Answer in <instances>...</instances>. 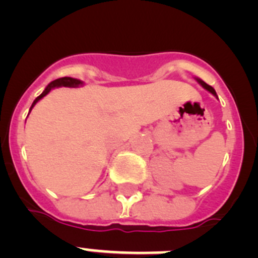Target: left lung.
I'll return each mask as SVG.
<instances>
[{"instance_id": "left-lung-1", "label": "left lung", "mask_w": 258, "mask_h": 258, "mask_svg": "<svg viewBox=\"0 0 258 258\" xmlns=\"http://www.w3.org/2000/svg\"><path fill=\"white\" fill-rule=\"evenodd\" d=\"M197 80H198V83H200V84H201V85H202V86H203V88H205V89H207V90H208V91H210V93H212V94H213V95H217V94H216V91H215V89H213V88H212V86H211V85H208V84H206V83H205V81L200 80V79H197Z\"/></svg>"}]
</instances>
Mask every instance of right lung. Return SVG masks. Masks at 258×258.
<instances>
[{
  "label": "right lung",
  "instance_id": "obj_1",
  "mask_svg": "<svg viewBox=\"0 0 258 258\" xmlns=\"http://www.w3.org/2000/svg\"><path fill=\"white\" fill-rule=\"evenodd\" d=\"M79 85H83V81L78 80V79L68 78V76H65V78L56 79V80L51 81V83L48 84L47 88H46L45 90H43V93L41 94V95H39L36 99H35V101H34V103H32V105H31V109L34 108V105L37 103V101L40 100V99H42L43 96L47 95V94L50 93L51 89L56 88V86H68V88H76V86H79ZM31 109H30V110H31Z\"/></svg>",
  "mask_w": 258,
  "mask_h": 258
}]
</instances>
